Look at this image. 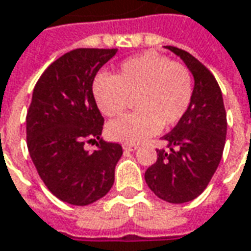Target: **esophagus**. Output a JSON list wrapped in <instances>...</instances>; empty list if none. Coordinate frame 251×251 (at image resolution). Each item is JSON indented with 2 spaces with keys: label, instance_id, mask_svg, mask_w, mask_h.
Masks as SVG:
<instances>
[{
  "label": "esophagus",
  "instance_id": "obj_1",
  "mask_svg": "<svg viewBox=\"0 0 251 251\" xmlns=\"http://www.w3.org/2000/svg\"><path fill=\"white\" fill-rule=\"evenodd\" d=\"M138 148V145H135V144H124L123 145V150L126 151H135Z\"/></svg>",
  "mask_w": 251,
  "mask_h": 251
}]
</instances>
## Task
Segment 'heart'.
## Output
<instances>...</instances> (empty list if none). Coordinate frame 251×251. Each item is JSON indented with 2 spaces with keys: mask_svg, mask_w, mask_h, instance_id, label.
<instances>
[{
  "mask_svg": "<svg viewBox=\"0 0 251 251\" xmlns=\"http://www.w3.org/2000/svg\"><path fill=\"white\" fill-rule=\"evenodd\" d=\"M93 99L107 117H117L135 99L134 113L109 123L107 137L140 144L162 127L175 126L186 114L193 81L183 64L158 53H144L123 61L116 76L99 74L92 85Z\"/></svg>",
  "mask_w": 251,
  "mask_h": 251,
  "instance_id": "heart-1",
  "label": "heart"
}]
</instances>
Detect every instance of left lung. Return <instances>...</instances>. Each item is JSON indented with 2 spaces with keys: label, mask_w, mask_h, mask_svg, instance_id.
<instances>
[{
  "label": "left lung",
  "mask_w": 251,
  "mask_h": 251,
  "mask_svg": "<svg viewBox=\"0 0 251 251\" xmlns=\"http://www.w3.org/2000/svg\"><path fill=\"white\" fill-rule=\"evenodd\" d=\"M194 76L193 96L186 114L163 137L168 150L147 169L145 181L160 200L183 204L197 198L212 178L226 140V111L214 75L191 54L166 46Z\"/></svg>",
  "instance_id": "1"
}]
</instances>
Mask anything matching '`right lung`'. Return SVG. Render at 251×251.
Returning <instances> with one entry per match:
<instances>
[{"mask_svg":"<svg viewBox=\"0 0 251 251\" xmlns=\"http://www.w3.org/2000/svg\"><path fill=\"white\" fill-rule=\"evenodd\" d=\"M117 49H76L55 60L39 78L26 116L30 158L46 187L71 205H89L114 183L120 144L100 138L103 117L93 99L98 71ZM93 140L98 150L83 148Z\"/></svg>","mask_w":251,"mask_h":251,"instance_id":"1","label":"right lung"}]
</instances>
